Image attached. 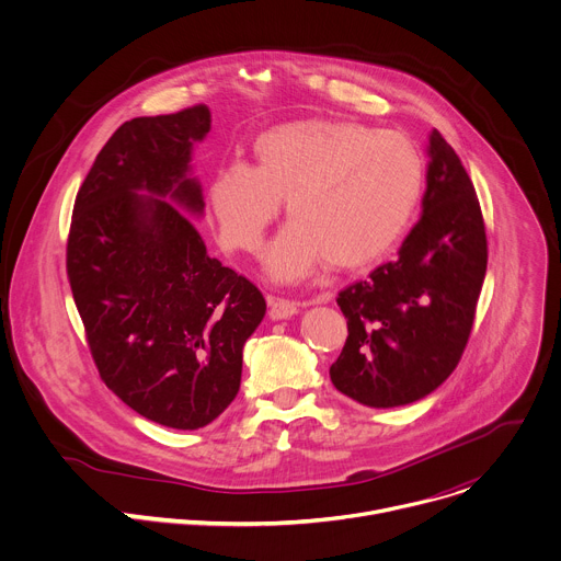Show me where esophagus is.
I'll list each match as a JSON object with an SVG mask.
<instances>
[{
  "label": "esophagus",
  "mask_w": 561,
  "mask_h": 561,
  "mask_svg": "<svg viewBox=\"0 0 561 561\" xmlns=\"http://www.w3.org/2000/svg\"><path fill=\"white\" fill-rule=\"evenodd\" d=\"M266 301H268V308H271L268 314H271V319H275V322H279V319H288V317L299 312L297 301H290V299H284V297H273V295H268Z\"/></svg>",
  "instance_id": "1"
}]
</instances>
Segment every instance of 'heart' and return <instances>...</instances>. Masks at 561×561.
I'll use <instances>...</instances> for the list:
<instances>
[{
	"mask_svg": "<svg viewBox=\"0 0 561 561\" xmlns=\"http://www.w3.org/2000/svg\"><path fill=\"white\" fill-rule=\"evenodd\" d=\"M255 167L232 162L208 184L224 249L255 253L286 199L290 221L264 255L275 282H299L327 260L357 268L388 253L424 188V159L397 130L297 119L262 133Z\"/></svg>",
	"mask_w": 561,
	"mask_h": 561,
	"instance_id": "b5f03b06",
	"label": "heart"
}]
</instances>
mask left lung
Masks as SVG:
<instances>
[{
	"label": "left lung",
	"instance_id": "1",
	"mask_svg": "<svg viewBox=\"0 0 561 561\" xmlns=\"http://www.w3.org/2000/svg\"><path fill=\"white\" fill-rule=\"evenodd\" d=\"M426 152L420 221L392 262L337 297L348 337L331 381L370 409L413 404L448 379L486 277V230L474 186L437 130Z\"/></svg>",
	"mask_w": 561,
	"mask_h": 561
}]
</instances>
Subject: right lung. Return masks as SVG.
Listing matches in <instances>:
<instances>
[{"mask_svg": "<svg viewBox=\"0 0 561 561\" xmlns=\"http://www.w3.org/2000/svg\"><path fill=\"white\" fill-rule=\"evenodd\" d=\"M210 111L135 117L100 150L77 193L66 268L104 383L141 417L178 431L217 420L242 381V351L266 314L247 277L208 257L193 148Z\"/></svg>", "mask_w": 561, "mask_h": 561, "instance_id": "add662e5", "label": "right lung"}]
</instances>
